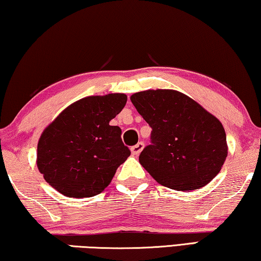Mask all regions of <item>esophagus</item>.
<instances>
[{"mask_svg": "<svg viewBox=\"0 0 261 261\" xmlns=\"http://www.w3.org/2000/svg\"><path fill=\"white\" fill-rule=\"evenodd\" d=\"M143 147H144V143L143 142H139L138 144H135V146H133L132 147V154L133 155H135V156H138L140 153H141V150L143 149Z\"/></svg>", "mask_w": 261, "mask_h": 261, "instance_id": "esophagus-1", "label": "esophagus"}]
</instances>
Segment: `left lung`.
Wrapping results in <instances>:
<instances>
[{"label":"left lung","instance_id":"obj_1","mask_svg":"<svg viewBox=\"0 0 261 261\" xmlns=\"http://www.w3.org/2000/svg\"><path fill=\"white\" fill-rule=\"evenodd\" d=\"M151 127V144L139 162L156 182L174 190H196L210 183L227 156L222 122L175 90H147L130 97Z\"/></svg>","mask_w":261,"mask_h":261}]
</instances>
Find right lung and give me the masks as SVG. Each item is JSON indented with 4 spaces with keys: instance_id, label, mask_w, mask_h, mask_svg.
<instances>
[{
    "instance_id": "right-lung-1",
    "label": "right lung",
    "mask_w": 261,
    "mask_h": 261,
    "mask_svg": "<svg viewBox=\"0 0 261 261\" xmlns=\"http://www.w3.org/2000/svg\"><path fill=\"white\" fill-rule=\"evenodd\" d=\"M127 102L123 93L91 95L67 106L39 138L37 167L64 196L92 197L105 190L130 150L110 121Z\"/></svg>"
}]
</instances>
